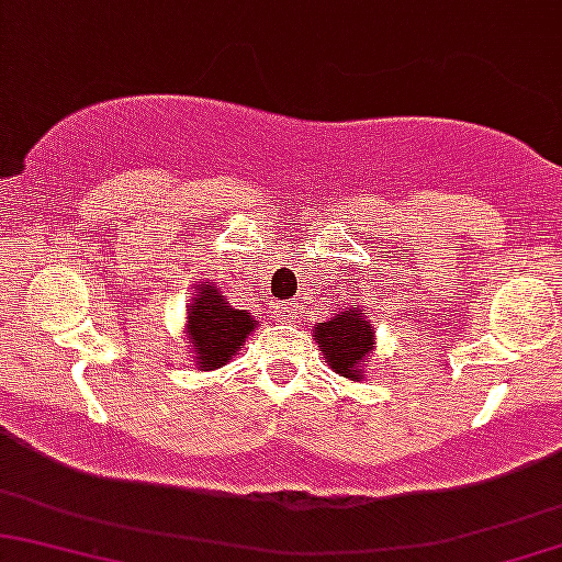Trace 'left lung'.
I'll list each match as a JSON object with an SVG mask.
<instances>
[{
  "instance_id": "left-lung-1",
  "label": "left lung",
  "mask_w": 562,
  "mask_h": 562,
  "mask_svg": "<svg viewBox=\"0 0 562 562\" xmlns=\"http://www.w3.org/2000/svg\"><path fill=\"white\" fill-rule=\"evenodd\" d=\"M314 339L334 373L350 381L363 379V368L375 347L373 322L363 305L345 303L337 314L314 326Z\"/></svg>"
}]
</instances>
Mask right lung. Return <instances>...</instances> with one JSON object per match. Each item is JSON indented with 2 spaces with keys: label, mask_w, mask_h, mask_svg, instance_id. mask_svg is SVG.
<instances>
[{
  "label": "right lung",
  "mask_w": 562,
  "mask_h": 562,
  "mask_svg": "<svg viewBox=\"0 0 562 562\" xmlns=\"http://www.w3.org/2000/svg\"><path fill=\"white\" fill-rule=\"evenodd\" d=\"M187 337L194 363L202 371H215L231 363L246 337L257 329V318L248 311L233 308L215 282L196 285V295L187 308Z\"/></svg>",
  "instance_id": "obj_1"
}]
</instances>
